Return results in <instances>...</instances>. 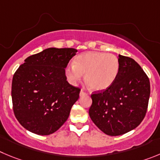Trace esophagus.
I'll use <instances>...</instances> for the list:
<instances>
[{
	"label": "esophagus",
	"instance_id": "34e87169",
	"mask_svg": "<svg viewBox=\"0 0 160 160\" xmlns=\"http://www.w3.org/2000/svg\"><path fill=\"white\" fill-rule=\"evenodd\" d=\"M80 95H87V93H86V92H85L84 91H83V90H81V91H80Z\"/></svg>",
	"mask_w": 160,
	"mask_h": 160
}]
</instances>
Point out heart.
I'll use <instances>...</instances> for the list:
<instances>
[{"instance_id":"obj_1","label":"heart","mask_w":160,"mask_h":160,"mask_svg":"<svg viewBox=\"0 0 160 160\" xmlns=\"http://www.w3.org/2000/svg\"><path fill=\"white\" fill-rule=\"evenodd\" d=\"M120 63L115 55L102 52H87L73 60L72 66L65 73L71 83H76L84 74L86 83L92 90L102 91L108 88L118 75Z\"/></svg>"}]
</instances>
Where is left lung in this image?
<instances>
[{
    "label": "left lung",
    "mask_w": 160,
    "mask_h": 160,
    "mask_svg": "<svg viewBox=\"0 0 160 160\" xmlns=\"http://www.w3.org/2000/svg\"><path fill=\"white\" fill-rule=\"evenodd\" d=\"M118 60L114 83L91 95V119L109 136L122 135L137 127L145 117L150 96V81L139 64L122 55Z\"/></svg>",
    "instance_id": "8db88e82"
}]
</instances>
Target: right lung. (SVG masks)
I'll use <instances>...</instances> for the list:
<instances>
[{
    "instance_id": "1",
    "label": "right lung",
    "mask_w": 160,
    "mask_h": 160,
    "mask_svg": "<svg viewBox=\"0 0 160 160\" xmlns=\"http://www.w3.org/2000/svg\"><path fill=\"white\" fill-rule=\"evenodd\" d=\"M77 52L73 48L46 49L26 58L14 73L13 112L30 132L50 135L68 119L80 88L68 83L65 68Z\"/></svg>"
}]
</instances>
